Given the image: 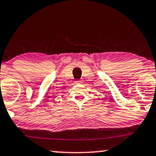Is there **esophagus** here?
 I'll return each instance as SVG.
<instances>
[{
  "label": "esophagus",
  "instance_id": "34e87169",
  "mask_svg": "<svg viewBox=\"0 0 156 156\" xmlns=\"http://www.w3.org/2000/svg\"><path fill=\"white\" fill-rule=\"evenodd\" d=\"M76 82L77 84H80V83H82V82L81 81H80V80H77V81H76Z\"/></svg>",
  "mask_w": 156,
  "mask_h": 156
}]
</instances>
